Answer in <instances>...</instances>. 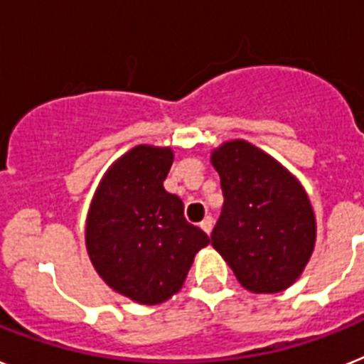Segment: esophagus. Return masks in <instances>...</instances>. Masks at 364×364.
I'll list each match as a JSON object with an SVG mask.
<instances>
[{"instance_id":"esophagus-1","label":"esophagus","mask_w":364,"mask_h":364,"mask_svg":"<svg viewBox=\"0 0 364 364\" xmlns=\"http://www.w3.org/2000/svg\"><path fill=\"white\" fill-rule=\"evenodd\" d=\"M213 224H215V220H213V216H205V218L201 220L200 228L203 229V231H205L207 235H209L210 231H213Z\"/></svg>"}]
</instances>
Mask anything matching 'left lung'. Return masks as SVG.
<instances>
[{
    "label": "left lung",
    "instance_id": "1",
    "mask_svg": "<svg viewBox=\"0 0 364 364\" xmlns=\"http://www.w3.org/2000/svg\"><path fill=\"white\" fill-rule=\"evenodd\" d=\"M210 163L224 192L210 244L244 289L285 291L301 276L316 240L307 192L285 166L246 140L224 142Z\"/></svg>",
    "mask_w": 364,
    "mask_h": 364
}]
</instances>
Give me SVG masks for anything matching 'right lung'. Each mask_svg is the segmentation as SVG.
I'll list each match as a JSON object with an SVG mask.
<instances>
[{
    "label": "right lung",
    "instance_id": "add662e5",
    "mask_svg": "<svg viewBox=\"0 0 364 364\" xmlns=\"http://www.w3.org/2000/svg\"><path fill=\"white\" fill-rule=\"evenodd\" d=\"M170 148L140 144L103 176L87 216L88 257L107 285L142 305L170 300L194 255L209 244L188 224L179 196L164 191Z\"/></svg>",
    "mask_w": 364,
    "mask_h": 364
}]
</instances>
